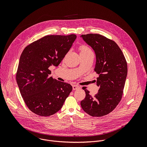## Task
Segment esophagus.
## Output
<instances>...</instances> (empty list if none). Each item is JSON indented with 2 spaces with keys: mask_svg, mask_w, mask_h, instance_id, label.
Here are the masks:
<instances>
[{
  "mask_svg": "<svg viewBox=\"0 0 147 147\" xmlns=\"http://www.w3.org/2000/svg\"><path fill=\"white\" fill-rule=\"evenodd\" d=\"M80 87L78 85H74L72 86V88H73V90H77L78 89H79Z\"/></svg>",
  "mask_w": 147,
  "mask_h": 147,
  "instance_id": "esophagus-1",
  "label": "esophagus"
}]
</instances>
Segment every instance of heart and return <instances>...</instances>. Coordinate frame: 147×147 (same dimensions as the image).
<instances>
[{
  "mask_svg": "<svg viewBox=\"0 0 147 147\" xmlns=\"http://www.w3.org/2000/svg\"><path fill=\"white\" fill-rule=\"evenodd\" d=\"M92 51L90 50V49L85 46H82L80 47V54H82V53H88V52H90Z\"/></svg>",
  "mask_w": 147,
  "mask_h": 147,
  "instance_id": "b5f03b06",
  "label": "heart"
}]
</instances>
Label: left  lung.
Listing matches in <instances>:
<instances>
[{
    "instance_id": "1",
    "label": "left lung",
    "mask_w": 147,
    "mask_h": 147,
    "mask_svg": "<svg viewBox=\"0 0 147 147\" xmlns=\"http://www.w3.org/2000/svg\"><path fill=\"white\" fill-rule=\"evenodd\" d=\"M80 37L96 54L94 71L99 75L96 83L100 86L94 96L83 88L86 96L81 106L92 117H102L112 111L121 100L127 75L126 59L115 42L101 34H82Z\"/></svg>"
}]
</instances>
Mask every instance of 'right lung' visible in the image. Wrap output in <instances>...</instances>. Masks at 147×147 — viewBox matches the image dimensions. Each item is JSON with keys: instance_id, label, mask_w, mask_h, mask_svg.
Wrapping results in <instances>:
<instances>
[{"instance_id": "1", "label": "right lung", "mask_w": 147, "mask_h": 147, "mask_svg": "<svg viewBox=\"0 0 147 147\" xmlns=\"http://www.w3.org/2000/svg\"><path fill=\"white\" fill-rule=\"evenodd\" d=\"M76 38L75 34L46 36L23 50L16 81L25 104L36 114L42 117L54 114L61 110L72 91L70 84L49 76V67L60 64Z\"/></svg>"}]
</instances>
